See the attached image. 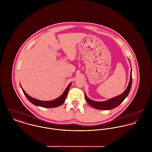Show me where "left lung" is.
<instances>
[{
  "label": "left lung",
  "instance_id": "obj_1",
  "mask_svg": "<svg viewBox=\"0 0 152 152\" xmlns=\"http://www.w3.org/2000/svg\"><path fill=\"white\" fill-rule=\"evenodd\" d=\"M132 69L130 72V81L129 83V85L126 89V90L120 95L115 97L113 98L110 99L107 101L104 102H98L92 101L89 99L85 94V98L87 101V102L93 108H94L100 109V110H109L118 107L124 101V99L128 96L129 94L131 87H132Z\"/></svg>",
  "mask_w": 152,
  "mask_h": 152
}]
</instances>
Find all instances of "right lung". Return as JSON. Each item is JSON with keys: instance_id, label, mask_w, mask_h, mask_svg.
<instances>
[{"instance_id": "add662e5", "label": "right lung", "mask_w": 152, "mask_h": 152, "mask_svg": "<svg viewBox=\"0 0 152 152\" xmlns=\"http://www.w3.org/2000/svg\"><path fill=\"white\" fill-rule=\"evenodd\" d=\"M71 83L68 86V87H66V88L65 89L63 94L60 97H58V98H57L54 100L50 101H40V100L34 99V98L30 96L28 94H27L26 92L22 88L21 86H20V87L22 88V91H23L24 94L25 95V96H26V98H27V99L33 104H34L36 106H39V107H43V108H56V107H58L61 105L64 102L65 99L66 98V96H67V94H68V90L69 89V87L71 86Z\"/></svg>"}]
</instances>
